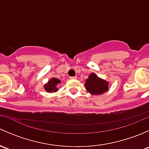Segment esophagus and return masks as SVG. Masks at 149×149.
Wrapping results in <instances>:
<instances>
[{
    "label": "esophagus",
    "instance_id": "esophagus-1",
    "mask_svg": "<svg viewBox=\"0 0 149 149\" xmlns=\"http://www.w3.org/2000/svg\"><path fill=\"white\" fill-rule=\"evenodd\" d=\"M76 76H72V77H70V79H76Z\"/></svg>",
    "mask_w": 149,
    "mask_h": 149
}]
</instances>
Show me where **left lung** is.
<instances>
[{
  "label": "left lung",
  "instance_id": "1",
  "mask_svg": "<svg viewBox=\"0 0 149 149\" xmlns=\"http://www.w3.org/2000/svg\"><path fill=\"white\" fill-rule=\"evenodd\" d=\"M85 88L92 95H101L109 91V81L99 77L96 73H91L85 81Z\"/></svg>",
  "mask_w": 149,
  "mask_h": 149
}]
</instances>
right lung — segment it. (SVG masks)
I'll return each mask as SVG.
<instances>
[{
    "instance_id": "add662e5",
    "label": "right lung",
    "mask_w": 149,
    "mask_h": 149,
    "mask_svg": "<svg viewBox=\"0 0 149 149\" xmlns=\"http://www.w3.org/2000/svg\"><path fill=\"white\" fill-rule=\"evenodd\" d=\"M61 83V81L57 78H52L44 85V88L47 92L52 93L58 91V86Z\"/></svg>"
}]
</instances>
